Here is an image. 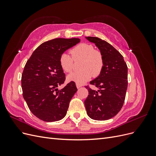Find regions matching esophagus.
Returning <instances> with one entry per match:
<instances>
[{"instance_id": "obj_1", "label": "esophagus", "mask_w": 156, "mask_h": 156, "mask_svg": "<svg viewBox=\"0 0 156 156\" xmlns=\"http://www.w3.org/2000/svg\"><path fill=\"white\" fill-rule=\"evenodd\" d=\"M76 87H77V88H79L80 87H82V85H81V84H79L76 83Z\"/></svg>"}]
</instances>
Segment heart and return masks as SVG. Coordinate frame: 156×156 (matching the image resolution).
Returning a JSON list of instances; mask_svg holds the SVG:
<instances>
[{
    "label": "heart",
    "instance_id": "1",
    "mask_svg": "<svg viewBox=\"0 0 156 156\" xmlns=\"http://www.w3.org/2000/svg\"><path fill=\"white\" fill-rule=\"evenodd\" d=\"M71 53L72 56L64 52L60 57V65L65 72L70 73L73 70V57L74 59H83V61L81 66L82 70L68 75V81L83 84L89 81L93 75L96 77L101 73L104 64L103 56L100 51L95 50L92 45L81 44L71 50Z\"/></svg>",
    "mask_w": 156,
    "mask_h": 156
}]
</instances>
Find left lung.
Wrapping results in <instances>:
<instances>
[{"instance_id":"obj_1","label":"left lung","mask_w":156,"mask_h":156,"mask_svg":"<svg viewBox=\"0 0 156 156\" xmlns=\"http://www.w3.org/2000/svg\"><path fill=\"white\" fill-rule=\"evenodd\" d=\"M85 38L96 45L104 62L100 75L90 82L98 90L86 87L89 94L84 101L87 113L93 120H108L123 106L127 88V66L122 55L108 42L97 37Z\"/></svg>"}]
</instances>
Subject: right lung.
<instances>
[{"label": "right lung", "mask_w": 156, "mask_h": 156, "mask_svg": "<svg viewBox=\"0 0 156 156\" xmlns=\"http://www.w3.org/2000/svg\"><path fill=\"white\" fill-rule=\"evenodd\" d=\"M79 38H56L44 42L28 60L21 77L23 98L32 114L45 122L58 121L66 116L69 103L77 88L65 81L60 65L61 55L79 43Z\"/></svg>", "instance_id": "add662e5"}]
</instances>
